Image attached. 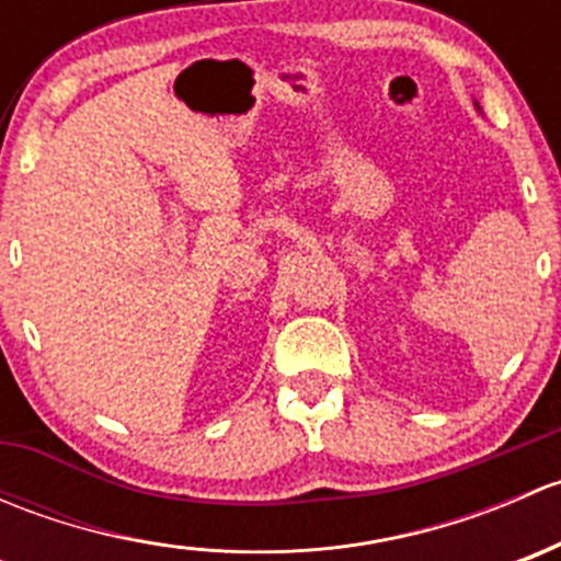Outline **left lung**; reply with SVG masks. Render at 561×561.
I'll return each mask as SVG.
<instances>
[{
	"label": "left lung",
	"instance_id": "1",
	"mask_svg": "<svg viewBox=\"0 0 561 561\" xmlns=\"http://www.w3.org/2000/svg\"><path fill=\"white\" fill-rule=\"evenodd\" d=\"M474 107H478V111H480V105H478V103H474Z\"/></svg>",
	"mask_w": 561,
	"mask_h": 561
}]
</instances>
